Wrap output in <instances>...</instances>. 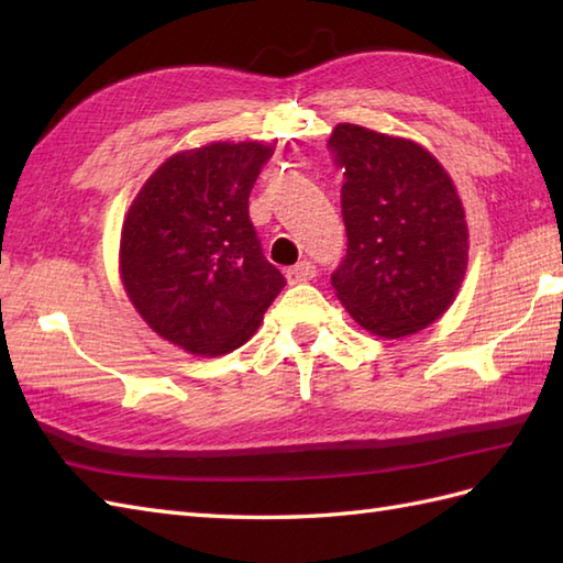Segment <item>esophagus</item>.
I'll return each mask as SVG.
<instances>
[{"mask_svg":"<svg viewBox=\"0 0 563 563\" xmlns=\"http://www.w3.org/2000/svg\"><path fill=\"white\" fill-rule=\"evenodd\" d=\"M317 275V268H314V263H309V261H300L297 263V266H292V268H288V273H285V278H288V283H307V280H312Z\"/></svg>","mask_w":563,"mask_h":563,"instance_id":"1","label":"esophagus"}]
</instances>
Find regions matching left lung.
Here are the masks:
<instances>
[{
  "label": "left lung",
  "mask_w": 563,
  "mask_h": 563,
  "mask_svg": "<svg viewBox=\"0 0 563 563\" xmlns=\"http://www.w3.org/2000/svg\"><path fill=\"white\" fill-rule=\"evenodd\" d=\"M343 169L349 249L331 285L353 319L401 339L445 314L466 271V222L452 178L411 140L341 123L329 137Z\"/></svg>",
  "instance_id": "1"
}]
</instances>
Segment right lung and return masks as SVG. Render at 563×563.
Segmentation results:
<instances>
[{"label":"right lung","instance_id":"right-lung-1","mask_svg":"<svg viewBox=\"0 0 563 563\" xmlns=\"http://www.w3.org/2000/svg\"><path fill=\"white\" fill-rule=\"evenodd\" d=\"M271 154L261 142L178 152L128 210L121 275L130 302L194 355L244 345L285 288L249 220V194Z\"/></svg>","mask_w":563,"mask_h":563}]
</instances>
